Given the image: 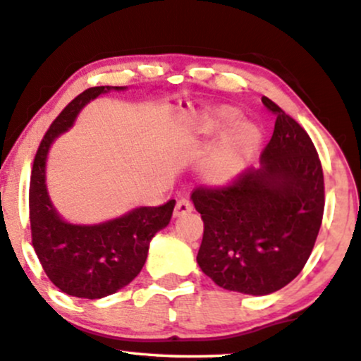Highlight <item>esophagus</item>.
I'll return each instance as SVG.
<instances>
[{"label":"esophagus","instance_id":"1","mask_svg":"<svg viewBox=\"0 0 361 361\" xmlns=\"http://www.w3.org/2000/svg\"><path fill=\"white\" fill-rule=\"evenodd\" d=\"M191 209H193V204H191L190 200L181 198V200H178V202H176L175 209H173V214H175V216H181V214L190 213Z\"/></svg>","mask_w":361,"mask_h":361}]
</instances>
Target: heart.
<instances>
[{"label": "heart", "mask_w": 361, "mask_h": 361, "mask_svg": "<svg viewBox=\"0 0 361 361\" xmlns=\"http://www.w3.org/2000/svg\"><path fill=\"white\" fill-rule=\"evenodd\" d=\"M240 113L231 106H216L190 118L183 125V135L190 145L202 149L207 141L220 137L214 148L203 159V181L209 186L230 183L243 170L259 147V131L252 123L238 121Z\"/></svg>", "instance_id": "obj_1"}]
</instances>
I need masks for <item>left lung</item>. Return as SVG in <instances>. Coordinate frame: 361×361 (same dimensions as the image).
<instances>
[{
  "label": "left lung",
  "instance_id": "obj_1",
  "mask_svg": "<svg viewBox=\"0 0 361 361\" xmlns=\"http://www.w3.org/2000/svg\"><path fill=\"white\" fill-rule=\"evenodd\" d=\"M276 116L262 166L221 188H196L191 200L204 225L200 268L221 288L270 295L298 276L322 226L325 183L307 131L263 97Z\"/></svg>",
  "mask_w": 361,
  "mask_h": 361
}]
</instances>
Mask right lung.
I'll return each mask as SVG.
<instances>
[{
  "label": "right lung",
  "instance_id": "1",
  "mask_svg": "<svg viewBox=\"0 0 361 361\" xmlns=\"http://www.w3.org/2000/svg\"><path fill=\"white\" fill-rule=\"evenodd\" d=\"M125 86H94L78 94L59 113L41 140L30 181L31 241L54 286L78 298L97 300L133 281L148 257L149 241L171 220L175 200L161 207H140L115 220L78 225L59 216L47 190L49 147L71 128L81 108L108 91Z\"/></svg>",
  "mask_w": 361,
  "mask_h": 361
}]
</instances>
